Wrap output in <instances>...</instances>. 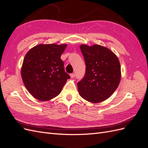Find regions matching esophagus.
Segmentation results:
<instances>
[{"mask_svg": "<svg viewBox=\"0 0 148 148\" xmlns=\"http://www.w3.org/2000/svg\"><path fill=\"white\" fill-rule=\"evenodd\" d=\"M70 77H71V78H74L75 77V75L74 73H71V74H70Z\"/></svg>", "mask_w": 148, "mask_h": 148, "instance_id": "1", "label": "esophagus"}]
</instances>
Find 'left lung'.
<instances>
[{"mask_svg": "<svg viewBox=\"0 0 148 148\" xmlns=\"http://www.w3.org/2000/svg\"><path fill=\"white\" fill-rule=\"evenodd\" d=\"M80 49L86 64V72L78 82L79 95L92 103L104 101L117 88L121 78L118 57L110 50L95 44H82Z\"/></svg>", "mask_w": 148, "mask_h": 148, "instance_id": "1", "label": "left lung"}]
</instances>
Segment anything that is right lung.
I'll return each instance as SVG.
<instances>
[{
	"instance_id": "add662e5",
	"label": "right lung",
	"mask_w": 148,
	"mask_h": 148,
	"mask_svg": "<svg viewBox=\"0 0 148 148\" xmlns=\"http://www.w3.org/2000/svg\"><path fill=\"white\" fill-rule=\"evenodd\" d=\"M66 47V44H39L26 54L21 77L26 88L36 99L44 101L55 97L70 78L60 59Z\"/></svg>"
}]
</instances>
